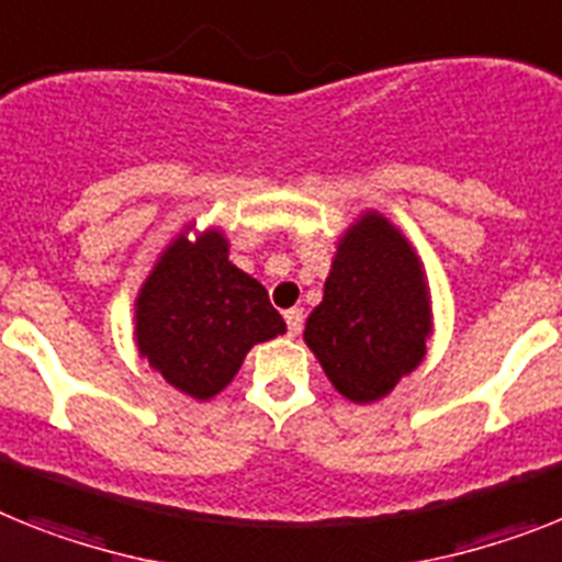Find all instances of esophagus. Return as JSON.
<instances>
[{
  "mask_svg": "<svg viewBox=\"0 0 562 562\" xmlns=\"http://www.w3.org/2000/svg\"><path fill=\"white\" fill-rule=\"evenodd\" d=\"M303 308H289L285 311V325H289V334L296 337V334L303 331Z\"/></svg>",
  "mask_w": 562,
  "mask_h": 562,
  "instance_id": "obj_1",
  "label": "esophagus"
}]
</instances>
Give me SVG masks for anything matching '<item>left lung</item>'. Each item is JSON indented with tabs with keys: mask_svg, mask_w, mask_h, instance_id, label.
<instances>
[{
	"mask_svg": "<svg viewBox=\"0 0 562 562\" xmlns=\"http://www.w3.org/2000/svg\"><path fill=\"white\" fill-rule=\"evenodd\" d=\"M428 334L431 308L417 254L385 216L366 214L339 239L305 342L342 397L374 403L417 369Z\"/></svg>",
	"mask_w": 562,
	"mask_h": 562,
	"instance_id": "obj_1",
	"label": "left lung"
}]
</instances>
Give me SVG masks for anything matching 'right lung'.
<instances>
[{
  "label": "right lung",
  "instance_id": "right-lung-1",
  "mask_svg": "<svg viewBox=\"0 0 562 562\" xmlns=\"http://www.w3.org/2000/svg\"><path fill=\"white\" fill-rule=\"evenodd\" d=\"M285 334V319L254 277L228 262L220 231L177 237L136 296V346L193 400L234 380L251 346Z\"/></svg>",
  "mask_w": 562,
  "mask_h": 562
}]
</instances>
